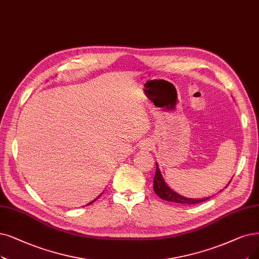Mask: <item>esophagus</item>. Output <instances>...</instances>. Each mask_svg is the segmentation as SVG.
I'll use <instances>...</instances> for the list:
<instances>
[{
    "mask_svg": "<svg viewBox=\"0 0 259 259\" xmlns=\"http://www.w3.org/2000/svg\"><path fill=\"white\" fill-rule=\"evenodd\" d=\"M142 148H143V150H151V148H152V142L151 141H144L143 143H142Z\"/></svg>",
    "mask_w": 259,
    "mask_h": 259,
    "instance_id": "esophagus-1",
    "label": "esophagus"
}]
</instances>
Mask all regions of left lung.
Masks as SVG:
<instances>
[{
	"label": "left lung",
	"instance_id": "8db88e82",
	"mask_svg": "<svg viewBox=\"0 0 259 259\" xmlns=\"http://www.w3.org/2000/svg\"><path fill=\"white\" fill-rule=\"evenodd\" d=\"M231 183V181H230ZM230 183L225 186V188L230 185ZM153 189L160 199L168 201V202H174V203H180V204H196V203H201L204 201H207L208 198H203V199H191V198H186L184 195H181L179 193L175 192L173 189H171L167 183L164 182L162 174L159 170V165L156 162V173H155V178H154V185H153Z\"/></svg>",
	"mask_w": 259,
	"mask_h": 259
}]
</instances>
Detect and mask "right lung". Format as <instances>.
Returning <instances> with one entry per match:
<instances>
[{"label":"right lung","mask_w":259,"mask_h":259,"mask_svg":"<svg viewBox=\"0 0 259 259\" xmlns=\"http://www.w3.org/2000/svg\"><path fill=\"white\" fill-rule=\"evenodd\" d=\"M101 195H102V193H101V194H100V195H99V196H98V198H97V199H95V200H94V201H91V202H90V203H88V204H87V205H90V204H91V203H94V202H95V201H97V200H98V199H99V198H100V196H101Z\"/></svg>","instance_id":"add662e5"}]
</instances>
